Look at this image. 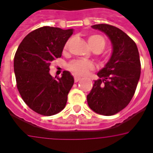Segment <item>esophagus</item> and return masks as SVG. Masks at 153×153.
<instances>
[{"mask_svg": "<svg viewBox=\"0 0 153 153\" xmlns=\"http://www.w3.org/2000/svg\"><path fill=\"white\" fill-rule=\"evenodd\" d=\"M80 79H80L79 77L74 76V82H78L79 81H80Z\"/></svg>", "mask_w": 153, "mask_h": 153, "instance_id": "1", "label": "esophagus"}]
</instances>
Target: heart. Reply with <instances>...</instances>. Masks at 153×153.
I'll use <instances>...</instances> for the list:
<instances>
[{
  "label": "heart",
  "instance_id": "obj_1",
  "mask_svg": "<svg viewBox=\"0 0 153 153\" xmlns=\"http://www.w3.org/2000/svg\"><path fill=\"white\" fill-rule=\"evenodd\" d=\"M88 42L89 46L95 52H100L105 46V39L100 35L89 36L88 38ZM66 48H67V45H65V49ZM68 68L74 74L83 76L88 73V71L93 69L94 65L91 62L82 61V60H75V61L71 62L68 65Z\"/></svg>",
  "mask_w": 153,
  "mask_h": 153
}]
</instances>
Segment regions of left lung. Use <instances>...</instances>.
Instances as JSON below:
<instances>
[{"label":"left lung","instance_id":"left-lung-1","mask_svg":"<svg viewBox=\"0 0 153 153\" xmlns=\"http://www.w3.org/2000/svg\"><path fill=\"white\" fill-rule=\"evenodd\" d=\"M105 32L113 45L111 58L97 73L100 79L87 96L89 107L97 114L111 116L125 108L136 90L141 72L136 44L119 28L108 24L91 26Z\"/></svg>","mask_w":153,"mask_h":153}]
</instances>
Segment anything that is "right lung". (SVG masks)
<instances>
[{
  "mask_svg": "<svg viewBox=\"0 0 153 153\" xmlns=\"http://www.w3.org/2000/svg\"><path fill=\"white\" fill-rule=\"evenodd\" d=\"M73 29L43 27L22 39L14 56L13 69L17 88L27 105L36 113L52 116L65 108L67 96L74 84L69 71L53 78L49 66L62 56L63 48Z\"/></svg>",
  "mask_w": 153,
  "mask_h": 153,
  "instance_id": "obj_1",
  "label": "right lung"
}]
</instances>
